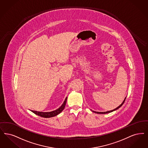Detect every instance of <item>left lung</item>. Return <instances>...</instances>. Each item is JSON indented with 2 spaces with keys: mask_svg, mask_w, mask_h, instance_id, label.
Listing matches in <instances>:
<instances>
[{
  "mask_svg": "<svg viewBox=\"0 0 148 148\" xmlns=\"http://www.w3.org/2000/svg\"><path fill=\"white\" fill-rule=\"evenodd\" d=\"M125 99H126V97H125V99H124L123 101L122 102V103H121L119 106L117 107V108H116L115 109H114V110H113L109 111H106V112H96V111H92V112H93L96 113H99V114H106V113H108L112 112L113 111H116V110H118V108H119L121 107L123 105V104L124 103V101L125 100Z\"/></svg>",
  "mask_w": 148,
  "mask_h": 148,
  "instance_id": "left-lung-1",
  "label": "left lung"
}]
</instances>
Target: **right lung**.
<instances>
[{
    "mask_svg": "<svg viewBox=\"0 0 148 148\" xmlns=\"http://www.w3.org/2000/svg\"><path fill=\"white\" fill-rule=\"evenodd\" d=\"M67 100V97L65 98V100L64 101L62 105V106L58 108V109L51 111V112H38V111H31L33 113H34L36 114L41 116L42 117L44 118H50V117H53L57 115H58L65 108L66 102Z\"/></svg>",
    "mask_w": 148,
    "mask_h": 148,
    "instance_id": "obj_1",
    "label": "right lung"
}]
</instances>
